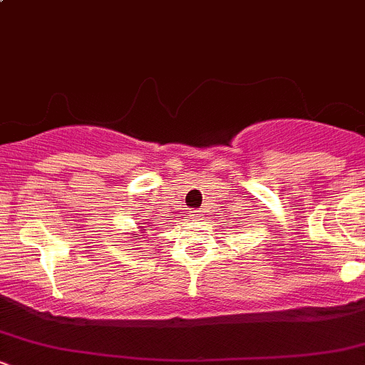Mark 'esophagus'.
Segmentation results:
<instances>
[{
  "label": "esophagus",
  "mask_w": 365,
  "mask_h": 365,
  "mask_svg": "<svg viewBox=\"0 0 365 365\" xmlns=\"http://www.w3.org/2000/svg\"><path fill=\"white\" fill-rule=\"evenodd\" d=\"M190 216L194 217V220H199V217L202 216V211H200V209H194V211H190Z\"/></svg>",
  "instance_id": "esophagus-1"
}]
</instances>
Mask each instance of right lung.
I'll list each match as a JSON object with an SVG mask.
<instances>
[{
  "instance_id": "right-lung-1",
  "label": "right lung",
  "mask_w": 365,
  "mask_h": 365,
  "mask_svg": "<svg viewBox=\"0 0 365 365\" xmlns=\"http://www.w3.org/2000/svg\"><path fill=\"white\" fill-rule=\"evenodd\" d=\"M140 225H144V223H140ZM150 226H153V225L148 223V226H139V228H142V230H150ZM142 233H145V232H142ZM132 235H133V233H132Z\"/></svg>"
}]
</instances>
